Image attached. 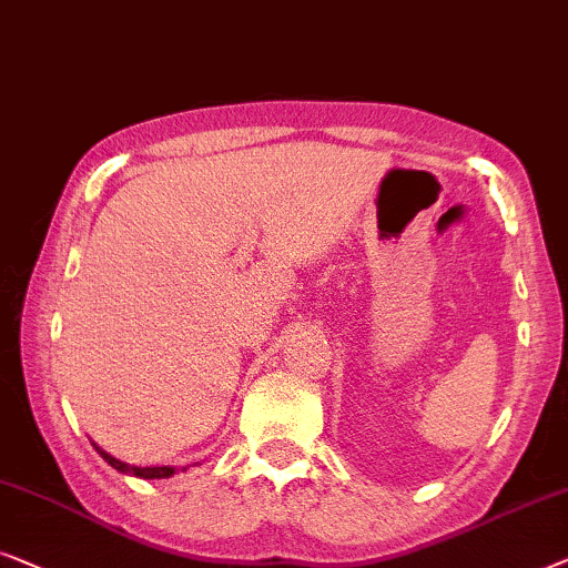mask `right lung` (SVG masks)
<instances>
[{
  "label": "right lung",
  "mask_w": 568,
  "mask_h": 568,
  "mask_svg": "<svg viewBox=\"0 0 568 568\" xmlns=\"http://www.w3.org/2000/svg\"><path fill=\"white\" fill-rule=\"evenodd\" d=\"M92 445H94V443H92ZM94 450H98V453L102 455V458H105L115 470H121V474H133V476H139V478H170V476L178 474V468H172V466H154V468H151V466H146V468H141V466H128V463L113 458V455L105 453V450H102V447H98V445H94ZM182 470H187V468H182Z\"/></svg>",
  "instance_id": "add662e5"
}]
</instances>
